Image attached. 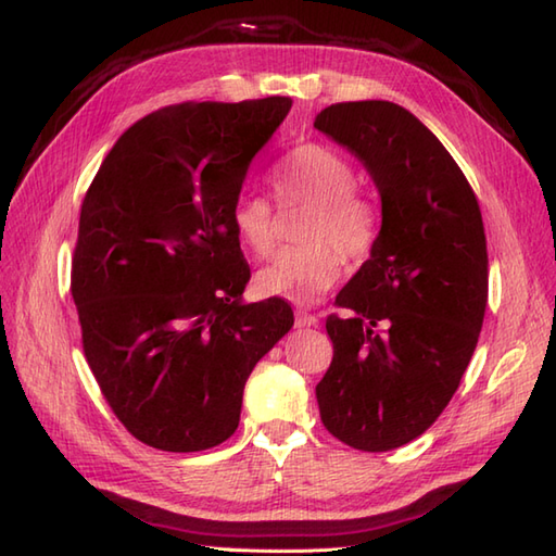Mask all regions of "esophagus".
<instances>
[{
    "label": "esophagus",
    "mask_w": 556,
    "mask_h": 556,
    "mask_svg": "<svg viewBox=\"0 0 556 556\" xmlns=\"http://www.w3.org/2000/svg\"><path fill=\"white\" fill-rule=\"evenodd\" d=\"M315 325H317V317L313 313L303 308L296 311V327H315Z\"/></svg>",
    "instance_id": "34e87169"
}]
</instances>
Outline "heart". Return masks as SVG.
<instances>
[{"label": "heart", "mask_w": 556, "mask_h": 556, "mask_svg": "<svg viewBox=\"0 0 556 556\" xmlns=\"http://www.w3.org/2000/svg\"><path fill=\"white\" fill-rule=\"evenodd\" d=\"M271 191L285 207L311 205L299 227L301 245L281 251L260 269L257 287L269 296L313 303L334 287L353 263L368 257L380 233V207L356 181L353 162L325 143L289 150L269 174ZM231 227L245 251L265 257L279 239L277 212L257 193H241L231 205Z\"/></svg>", "instance_id": "b5f03b06"}]
</instances>
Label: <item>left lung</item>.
Instances as JSON below:
<instances>
[{"label": "left lung", "instance_id": "8db88e82", "mask_svg": "<svg viewBox=\"0 0 556 556\" xmlns=\"http://www.w3.org/2000/svg\"><path fill=\"white\" fill-rule=\"evenodd\" d=\"M317 131L368 167L382 229L327 317L334 356L315 387L329 434L361 452L416 440L442 416L473 356L488 305L478 198L454 157L408 110L337 102Z\"/></svg>", "mask_w": 556, "mask_h": 556}]
</instances>
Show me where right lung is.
I'll return each mask as SVG.
<instances>
[{
    "label": "right lung",
    "mask_w": 556,
    "mask_h": 556,
    "mask_svg": "<svg viewBox=\"0 0 556 556\" xmlns=\"http://www.w3.org/2000/svg\"><path fill=\"white\" fill-rule=\"evenodd\" d=\"M289 98L179 102L126 128L80 205L71 257L80 344L112 413L162 452H203L239 428L255 363L293 325L251 279L231 227L248 164Z\"/></svg>",
    "instance_id": "1"
}]
</instances>
